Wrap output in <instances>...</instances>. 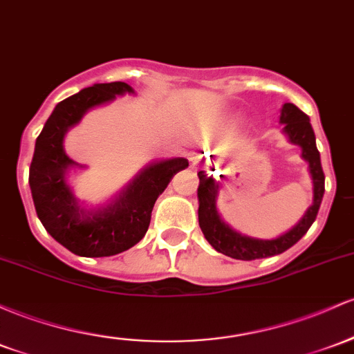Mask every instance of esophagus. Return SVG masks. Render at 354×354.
Wrapping results in <instances>:
<instances>
[{
    "label": "esophagus",
    "mask_w": 354,
    "mask_h": 354,
    "mask_svg": "<svg viewBox=\"0 0 354 354\" xmlns=\"http://www.w3.org/2000/svg\"><path fill=\"white\" fill-rule=\"evenodd\" d=\"M193 165H196V161H193Z\"/></svg>",
    "instance_id": "esophagus-1"
}]
</instances>
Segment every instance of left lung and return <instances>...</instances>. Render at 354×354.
<instances>
[{
  "mask_svg": "<svg viewBox=\"0 0 354 354\" xmlns=\"http://www.w3.org/2000/svg\"><path fill=\"white\" fill-rule=\"evenodd\" d=\"M281 124H284V134L289 139V142L301 147L302 158L309 165L314 193L313 205L308 208V212L304 213V216L296 227H292L277 239L262 240L242 235L221 220L218 209H216V196H218L220 186L215 181V178L208 176L205 171H200L198 173V178H200V186H198V201H200L198 221H200V228L209 245L227 257L236 260H255L282 254L306 235V232L316 220L317 212H319L322 195H324V173H322L321 156L316 147V136H314L309 118L294 104L287 102L282 106Z\"/></svg>",
  "mask_w": 354,
  "mask_h": 354,
  "instance_id": "8db88e82",
  "label": "left lung"
}]
</instances>
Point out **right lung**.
I'll list each match as a JSON object with an SVG mask.
<instances>
[{"mask_svg":"<svg viewBox=\"0 0 354 354\" xmlns=\"http://www.w3.org/2000/svg\"><path fill=\"white\" fill-rule=\"evenodd\" d=\"M134 94L126 82L94 84L57 104L35 142L30 189L35 209L58 243L80 257H109L134 247L146 235L158 196L188 159L171 158L147 165L107 207L87 209L73 196L67 173L75 161L64 149V138L92 107L118 95Z\"/></svg>","mask_w":354,"mask_h":354,"instance_id":"add662e5","label":"right lung"}]
</instances>
